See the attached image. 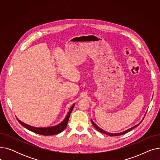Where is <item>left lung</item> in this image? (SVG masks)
<instances>
[{
	"label": "left lung",
	"instance_id": "1",
	"mask_svg": "<svg viewBox=\"0 0 160 160\" xmlns=\"http://www.w3.org/2000/svg\"><path fill=\"white\" fill-rule=\"evenodd\" d=\"M143 119H144V117H143ZM143 119H142L141 121V122H140L139 123H138V124L135 125V126H134V127H132V128H129V129H128V130H127L123 131V132H120V133H115L108 132H106V131H105V130H102V128H100V127H98V126H97V124L93 122V121L91 119V121L92 124H93V127H94L97 129V130H98V132H101V133H104V134H106V135H108V136H117L123 135V134H124V133H127V132H128L131 131V130H133V128H135L136 127H138V126H139V125L140 124V123L142 122V120H143Z\"/></svg>",
	"mask_w": 160,
	"mask_h": 160
}]
</instances>
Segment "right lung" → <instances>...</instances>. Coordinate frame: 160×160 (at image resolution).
I'll return each mask as SVG.
<instances>
[{
  "label": "right lung",
  "instance_id": "1",
  "mask_svg": "<svg viewBox=\"0 0 160 160\" xmlns=\"http://www.w3.org/2000/svg\"><path fill=\"white\" fill-rule=\"evenodd\" d=\"M75 104H73L72 106L71 107L70 110L65 117V119L63 120L62 122L58 124L57 125L52 126V127H32V126H30L29 124H27L26 123H24L20 121L18 117H16L17 119H18V122L23 127L25 128L28 129V130L34 132L38 134H40V135H43V136H52L55 135V134H58L61 133L62 131H63L67 126V123H68L69 119V117L70 115L73 110V108Z\"/></svg>",
  "mask_w": 160,
  "mask_h": 160
}]
</instances>
